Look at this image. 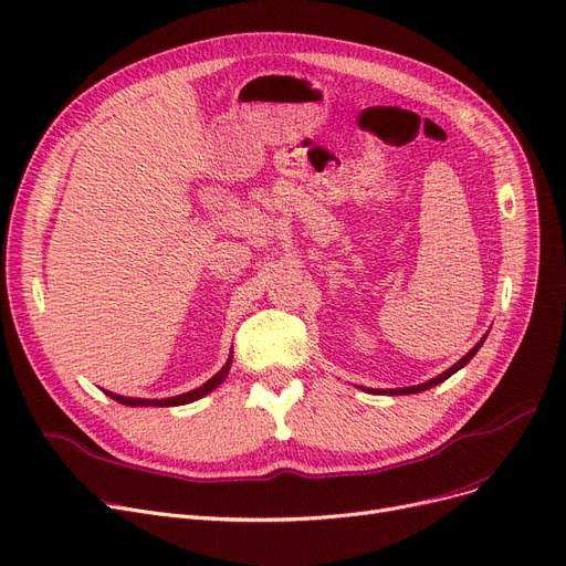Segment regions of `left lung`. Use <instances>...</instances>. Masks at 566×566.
<instances>
[{
  "label": "left lung",
  "mask_w": 566,
  "mask_h": 566,
  "mask_svg": "<svg viewBox=\"0 0 566 566\" xmlns=\"http://www.w3.org/2000/svg\"><path fill=\"white\" fill-rule=\"evenodd\" d=\"M485 337L488 335H483L476 344H474V347L470 349V352H467L453 367H449V370L447 373H441L439 377H434V379H430V381H426V384H419V386H407V388H388V390H370V392H386V396H409V392H421V390H428V388H432V386H437V384H441V381H447L451 375H455L458 370H460V367H464L467 363H470L474 356H476V352L481 349V344L485 342ZM367 390V388H365Z\"/></svg>",
  "instance_id": "1"
}]
</instances>
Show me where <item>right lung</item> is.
<instances>
[{
	"label": "right lung",
	"mask_w": 566,
	"mask_h": 566,
	"mask_svg": "<svg viewBox=\"0 0 566 566\" xmlns=\"http://www.w3.org/2000/svg\"><path fill=\"white\" fill-rule=\"evenodd\" d=\"M231 363H233V349H231L229 360L224 363L222 370H219L214 377H210L203 386L193 388V390H187V392H182V396L164 398V400H147V398H127V396H117V392H111V390H106V396H108V398H113V400H117L119 405H127V407H180V405H189V402L201 400L203 396H208V392H212L219 384H222V381L229 377Z\"/></svg>",
	"instance_id": "obj_1"
}]
</instances>
